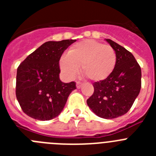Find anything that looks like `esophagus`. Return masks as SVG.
I'll list each match as a JSON object with an SVG mask.
<instances>
[{"label":"esophagus","instance_id":"1","mask_svg":"<svg viewBox=\"0 0 156 156\" xmlns=\"http://www.w3.org/2000/svg\"><path fill=\"white\" fill-rule=\"evenodd\" d=\"M81 86H82V83L80 82V81H77V82H76V87L77 88H80Z\"/></svg>","mask_w":156,"mask_h":156}]
</instances>
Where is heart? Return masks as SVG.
Wrapping results in <instances>:
<instances>
[{
    "label": "heart",
    "mask_w": 156,
    "mask_h": 156,
    "mask_svg": "<svg viewBox=\"0 0 156 156\" xmlns=\"http://www.w3.org/2000/svg\"><path fill=\"white\" fill-rule=\"evenodd\" d=\"M117 61L114 48L94 40H87L73 45L67 55L59 61L62 72L73 79L80 71V66L88 79L104 80L113 72Z\"/></svg>",
    "instance_id": "heart-1"
}]
</instances>
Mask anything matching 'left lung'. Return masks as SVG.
<instances>
[{
  "mask_svg": "<svg viewBox=\"0 0 156 156\" xmlns=\"http://www.w3.org/2000/svg\"><path fill=\"white\" fill-rule=\"evenodd\" d=\"M117 56L115 67L104 80L93 83L94 93L87 100L88 106L98 116L114 119L130 109L141 87V69L129 51L107 39Z\"/></svg>",
  "mask_w": 156,
  "mask_h": 156,
  "instance_id": "left-lung-1",
  "label": "left lung"
}]
</instances>
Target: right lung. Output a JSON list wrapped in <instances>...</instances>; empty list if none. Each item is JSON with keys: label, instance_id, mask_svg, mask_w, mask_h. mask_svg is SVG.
Returning a JSON list of instances; mask_svg holds the SVG:
<instances>
[{"label": "right lung", "instance_id": "obj_1", "mask_svg": "<svg viewBox=\"0 0 156 156\" xmlns=\"http://www.w3.org/2000/svg\"><path fill=\"white\" fill-rule=\"evenodd\" d=\"M76 40L48 41L19 65L16 94L24 113L38 120H50L60 114L69 95L76 88L59 79V60Z\"/></svg>", "mask_w": 156, "mask_h": 156}]
</instances>
